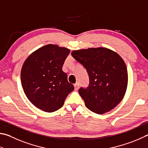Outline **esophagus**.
<instances>
[{
	"mask_svg": "<svg viewBox=\"0 0 148 148\" xmlns=\"http://www.w3.org/2000/svg\"><path fill=\"white\" fill-rule=\"evenodd\" d=\"M79 88V83H75L74 84V88H75V90H78V88Z\"/></svg>",
	"mask_w": 148,
	"mask_h": 148,
	"instance_id": "1",
	"label": "esophagus"
}]
</instances>
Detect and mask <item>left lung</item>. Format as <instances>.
Listing matches in <instances>:
<instances>
[{"mask_svg": "<svg viewBox=\"0 0 148 148\" xmlns=\"http://www.w3.org/2000/svg\"><path fill=\"white\" fill-rule=\"evenodd\" d=\"M75 60L87 70L89 85L79 94L86 107L101 114L114 109L124 96L127 86V71L122 58L106 48L74 50Z\"/></svg>", "mask_w": 148, "mask_h": 148, "instance_id": "1", "label": "left lung"}]
</instances>
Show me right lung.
<instances>
[{"label": "right lung", "mask_w": 148, "mask_h": 148, "mask_svg": "<svg viewBox=\"0 0 148 148\" xmlns=\"http://www.w3.org/2000/svg\"><path fill=\"white\" fill-rule=\"evenodd\" d=\"M70 50L47 45L29 55L21 73L26 97L37 108L52 112L63 106L66 96L74 89L62 67Z\"/></svg>", "instance_id": "1"}]
</instances>
